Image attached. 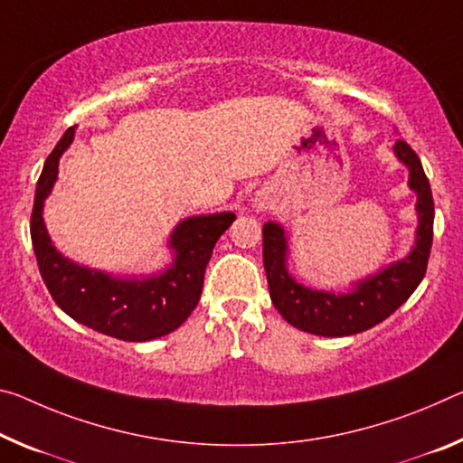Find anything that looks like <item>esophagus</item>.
Segmentation results:
<instances>
[{
	"label": "esophagus",
	"instance_id": "1",
	"mask_svg": "<svg viewBox=\"0 0 463 463\" xmlns=\"http://www.w3.org/2000/svg\"><path fill=\"white\" fill-rule=\"evenodd\" d=\"M260 205H263V203H260Z\"/></svg>",
	"mask_w": 463,
	"mask_h": 463
}]
</instances>
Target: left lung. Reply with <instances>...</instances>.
Listing matches in <instances>:
<instances>
[{
    "label": "left lung",
    "instance_id": "left-lung-1",
    "mask_svg": "<svg viewBox=\"0 0 463 463\" xmlns=\"http://www.w3.org/2000/svg\"><path fill=\"white\" fill-rule=\"evenodd\" d=\"M393 154L408 168V187L416 194L418 226L414 245L406 258L352 282L346 292L317 290L300 284L288 271V232L278 222L263 224V268L269 297L278 313L290 326L326 337L361 334L400 309L422 282L432 245L435 205L429 179L416 152L403 139H398Z\"/></svg>",
    "mask_w": 463,
    "mask_h": 463
}]
</instances>
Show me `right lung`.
<instances>
[{"label":"right lung","mask_w":463,"mask_h":463,"mask_svg":"<svg viewBox=\"0 0 463 463\" xmlns=\"http://www.w3.org/2000/svg\"><path fill=\"white\" fill-rule=\"evenodd\" d=\"M70 128L49 154L36 183L31 216L33 249L51 297L71 319L123 342L156 340L177 329L197 307L212 249L232 220V212L187 216L175 226L166 247L173 261L142 276H117L80 266L57 251L43 220V208L60 173L61 154L73 142Z\"/></svg>","instance_id":"1"}]
</instances>
